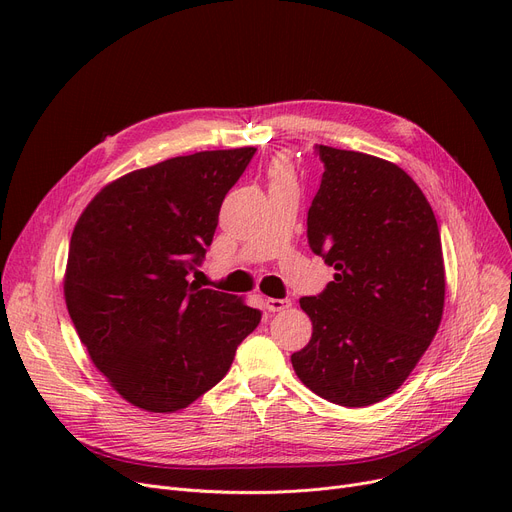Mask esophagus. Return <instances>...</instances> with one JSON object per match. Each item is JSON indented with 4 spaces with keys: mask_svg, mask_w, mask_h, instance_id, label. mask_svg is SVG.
I'll use <instances>...</instances> for the list:
<instances>
[{
    "mask_svg": "<svg viewBox=\"0 0 512 512\" xmlns=\"http://www.w3.org/2000/svg\"><path fill=\"white\" fill-rule=\"evenodd\" d=\"M292 303L288 299H265V307L270 313H278V311H286Z\"/></svg>",
    "mask_w": 512,
    "mask_h": 512,
    "instance_id": "obj_1",
    "label": "esophagus"
}]
</instances>
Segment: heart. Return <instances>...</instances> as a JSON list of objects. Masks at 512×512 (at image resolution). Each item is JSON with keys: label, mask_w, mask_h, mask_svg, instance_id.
Here are the masks:
<instances>
[{"label": "heart", "mask_w": 512, "mask_h": 512, "mask_svg": "<svg viewBox=\"0 0 512 512\" xmlns=\"http://www.w3.org/2000/svg\"><path fill=\"white\" fill-rule=\"evenodd\" d=\"M267 178H270V186H286L297 184V174H294L290 161L286 157H278L272 161L270 170H267Z\"/></svg>", "instance_id": "b5f03b06"}]
</instances>
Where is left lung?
Wrapping results in <instances>:
<instances>
[{
	"label": "left lung",
	"mask_w": 512,
	"mask_h": 512,
	"mask_svg": "<svg viewBox=\"0 0 512 512\" xmlns=\"http://www.w3.org/2000/svg\"><path fill=\"white\" fill-rule=\"evenodd\" d=\"M319 191L307 215L313 253L336 274L303 297L311 340L290 357L317 396L369 407L394 394L432 344L446 272L432 205L392 161L319 145Z\"/></svg>",
	"instance_id": "1"
}]
</instances>
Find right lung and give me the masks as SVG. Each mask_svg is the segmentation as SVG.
I'll return each mask as SVG.
<instances>
[{
	"label": "right lung",
	"mask_w": 512,
	"mask_h": 512,
	"mask_svg": "<svg viewBox=\"0 0 512 512\" xmlns=\"http://www.w3.org/2000/svg\"><path fill=\"white\" fill-rule=\"evenodd\" d=\"M255 147L199 151L105 184L72 230L64 299L93 365L132 407L176 413L228 373L261 313L186 280Z\"/></svg>",
	"instance_id": "1"
}]
</instances>
